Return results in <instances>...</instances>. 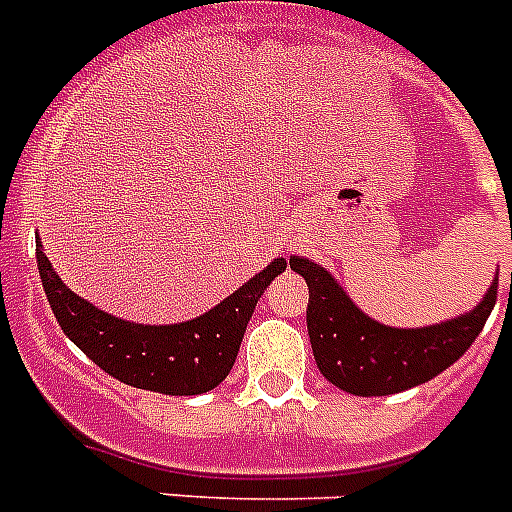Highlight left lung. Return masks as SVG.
Listing matches in <instances>:
<instances>
[{"instance_id":"8db88e82","label":"left lung","mask_w":512,"mask_h":512,"mask_svg":"<svg viewBox=\"0 0 512 512\" xmlns=\"http://www.w3.org/2000/svg\"><path fill=\"white\" fill-rule=\"evenodd\" d=\"M310 289L307 333L312 356L328 382L359 397L395 395L438 377L464 356L497 302V279L472 312L428 328H387L348 300L323 266L289 259Z\"/></svg>"}]
</instances>
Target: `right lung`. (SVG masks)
Returning <instances> with one entry per match:
<instances>
[{"label":"right lung","mask_w":512,"mask_h":512,"mask_svg":"<svg viewBox=\"0 0 512 512\" xmlns=\"http://www.w3.org/2000/svg\"><path fill=\"white\" fill-rule=\"evenodd\" d=\"M40 282L58 325L94 364L120 382L161 395H202L230 374L256 302L271 279L287 269L274 259L261 274L217 307L179 325H138L117 320L74 295L58 279L35 241Z\"/></svg>","instance_id":"1"}]
</instances>
